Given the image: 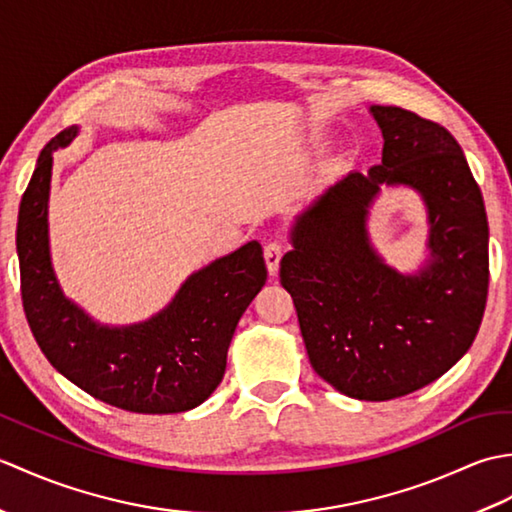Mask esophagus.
<instances>
[{"label": "esophagus", "mask_w": 512, "mask_h": 512, "mask_svg": "<svg viewBox=\"0 0 512 512\" xmlns=\"http://www.w3.org/2000/svg\"><path fill=\"white\" fill-rule=\"evenodd\" d=\"M281 255H284V250H281V244H277V242L266 244V248H264V259H266V266H268L270 277H275V275L279 273Z\"/></svg>", "instance_id": "obj_1"}]
</instances>
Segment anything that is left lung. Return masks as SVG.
<instances>
[{
	"label": "left lung",
	"mask_w": 512,
	"mask_h": 512,
	"mask_svg": "<svg viewBox=\"0 0 512 512\" xmlns=\"http://www.w3.org/2000/svg\"><path fill=\"white\" fill-rule=\"evenodd\" d=\"M383 160L350 171L290 222L281 286L295 301L310 365L356 400H391L433 383L469 352L488 292L482 191L447 129L400 107L372 105ZM416 192L428 213V255L389 265L368 217L383 190Z\"/></svg>",
	"instance_id": "8db88e82"
}]
</instances>
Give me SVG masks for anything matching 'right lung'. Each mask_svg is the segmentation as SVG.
Segmentation results:
<instances>
[{
	"label": "right lung",
	"mask_w": 512,
	"mask_h": 512,
	"mask_svg": "<svg viewBox=\"0 0 512 512\" xmlns=\"http://www.w3.org/2000/svg\"><path fill=\"white\" fill-rule=\"evenodd\" d=\"M79 136L63 129L43 147L19 204L21 299L32 334L59 374L96 400L134 413H180L222 383L239 319L266 284L264 250L248 242L198 268L145 321H96L65 295L50 253L52 154Z\"/></svg>",
	"instance_id": "right-lung-1"
}]
</instances>
